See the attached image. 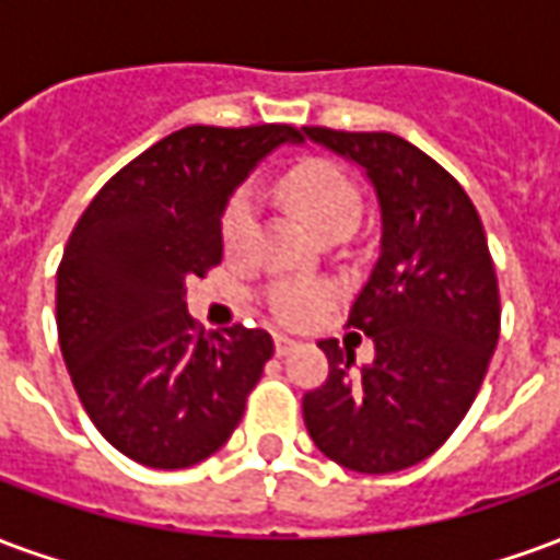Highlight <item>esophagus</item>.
I'll list each match as a JSON object with an SVG mask.
<instances>
[{
  "mask_svg": "<svg viewBox=\"0 0 560 560\" xmlns=\"http://www.w3.org/2000/svg\"><path fill=\"white\" fill-rule=\"evenodd\" d=\"M293 345H296V341L288 339V336H276V353H279V357H284V353H291Z\"/></svg>",
  "mask_w": 560,
  "mask_h": 560,
  "instance_id": "34e87169",
  "label": "esophagus"
}]
</instances>
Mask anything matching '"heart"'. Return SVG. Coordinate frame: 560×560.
Here are the masks:
<instances>
[{"mask_svg": "<svg viewBox=\"0 0 560 560\" xmlns=\"http://www.w3.org/2000/svg\"><path fill=\"white\" fill-rule=\"evenodd\" d=\"M281 197L296 212L308 231L324 236L339 228H351L360 221L363 212V195L353 183L348 171H341L336 161L308 159L284 173L281 179ZM257 228V200L252 188H240L228 200L221 215V240L231 255H240L245 245L252 243ZM329 291L327 284L317 281H284L267 293L269 312L276 320L288 327H305L327 308Z\"/></svg>", "mask_w": 560, "mask_h": 560, "instance_id": "b5f03b06", "label": "heart"}]
</instances>
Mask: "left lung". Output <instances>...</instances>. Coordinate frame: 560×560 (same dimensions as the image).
<instances>
[{"instance_id": "1", "label": "left lung", "mask_w": 560, "mask_h": 560, "mask_svg": "<svg viewBox=\"0 0 560 560\" xmlns=\"http://www.w3.org/2000/svg\"><path fill=\"white\" fill-rule=\"evenodd\" d=\"M360 164L381 207V255L348 327L375 341V363L317 341L329 375L303 399L305 429L341 468L393 474L444 444L480 393L501 332L486 231L465 188L399 135L303 128Z\"/></svg>"}]
</instances>
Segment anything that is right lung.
Listing matches in <instances>:
<instances>
[{
    "label": "right lung",
    "instance_id": "1",
    "mask_svg": "<svg viewBox=\"0 0 560 560\" xmlns=\"http://www.w3.org/2000/svg\"><path fill=\"white\" fill-rule=\"evenodd\" d=\"M291 126H188L92 197L56 269V327L95 429L147 468H191L228 444L272 357L267 329H197L185 281L221 264L233 188Z\"/></svg>",
    "mask_w": 560,
    "mask_h": 560
}]
</instances>
